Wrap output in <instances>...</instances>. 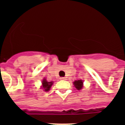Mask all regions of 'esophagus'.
I'll return each mask as SVG.
<instances>
[{
	"label": "esophagus",
	"mask_w": 125,
	"mask_h": 125,
	"mask_svg": "<svg viewBox=\"0 0 125 125\" xmlns=\"http://www.w3.org/2000/svg\"><path fill=\"white\" fill-rule=\"evenodd\" d=\"M60 79H61V80H65V79H66V78H64V77H62V78H61Z\"/></svg>",
	"instance_id": "obj_1"
}]
</instances>
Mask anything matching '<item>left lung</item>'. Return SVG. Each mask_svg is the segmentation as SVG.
Masks as SVG:
<instances>
[{"instance_id":"left-lung-1","label":"left lung","mask_w":125,"mask_h":125,"mask_svg":"<svg viewBox=\"0 0 125 125\" xmlns=\"http://www.w3.org/2000/svg\"><path fill=\"white\" fill-rule=\"evenodd\" d=\"M75 88L78 90H80L83 87V81L80 79V80L75 81L74 82H73Z\"/></svg>"}]
</instances>
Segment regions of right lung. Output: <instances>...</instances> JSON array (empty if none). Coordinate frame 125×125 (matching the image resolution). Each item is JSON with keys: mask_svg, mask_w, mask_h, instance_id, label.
I'll return each instance as SVG.
<instances>
[{"mask_svg": "<svg viewBox=\"0 0 125 125\" xmlns=\"http://www.w3.org/2000/svg\"><path fill=\"white\" fill-rule=\"evenodd\" d=\"M53 84L52 81H51V82H48L46 79H44L42 81V87L41 88L42 89H44V91H48L49 90H50L51 88L52 85Z\"/></svg>", "mask_w": 125, "mask_h": 125, "instance_id": "obj_1", "label": "right lung"}]
</instances>
